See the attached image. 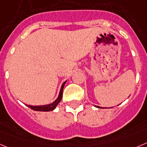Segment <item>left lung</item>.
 Here are the masks:
<instances>
[{"label":"left lung","mask_w":147,"mask_h":147,"mask_svg":"<svg viewBox=\"0 0 147 147\" xmlns=\"http://www.w3.org/2000/svg\"><path fill=\"white\" fill-rule=\"evenodd\" d=\"M96 107H98V108H103V107H100V106H96ZM106 108V107H105Z\"/></svg>","instance_id":"obj_1"}]
</instances>
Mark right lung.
Here are the masks:
<instances>
[{
  "label": "right lung",
  "mask_w": 147,
  "mask_h": 147,
  "mask_svg": "<svg viewBox=\"0 0 147 147\" xmlns=\"http://www.w3.org/2000/svg\"><path fill=\"white\" fill-rule=\"evenodd\" d=\"M65 82L63 84H62L61 88V91H60L59 95H58V97L57 98V100L55 101H54L53 102L51 103V104L49 105H40V106H32V105H27V107H29V108L32 109L33 110H35V111H44V112H47V111H52V110H53L56 107V106L58 105V103L61 102V99H62V96H63V87L64 85L65 84Z\"/></svg>",
  "instance_id": "add662e5"
}]
</instances>
